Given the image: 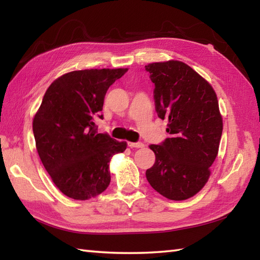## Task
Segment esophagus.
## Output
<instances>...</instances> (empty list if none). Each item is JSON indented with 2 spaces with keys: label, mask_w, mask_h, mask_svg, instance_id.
Wrapping results in <instances>:
<instances>
[{
  "label": "esophagus",
  "mask_w": 260,
  "mask_h": 260,
  "mask_svg": "<svg viewBox=\"0 0 260 260\" xmlns=\"http://www.w3.org/2000/svg\"><path fill=\"white\" fill-rule=\"evenodd\" d=\"M128 146L129 147H135V148H142V147H144V144H143V143H141V142H139V143H133V142H129L128 143Z\"/></svg>",
  "instance_id": "1"
}]
</instances>
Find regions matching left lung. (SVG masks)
Returning <instances> with one entry per match:
<instances>
[{"label": "left lung", "instance_id": "left-lung-1", "mask_svg": "<svg viewBox=\"0 0 260 260\" xmlns=\"http://www.w3.org/2000/svg\"><path fill=\"white\" fill-rule=\"evenodd\" d=\"M155 85L159 118L171 134L161 145H150L155 163L146 171L154 190L174 201L192 198L206 185L218 155L223 123L217 93L190 66L169 60L145 66Z\"/></svg>", "mask_w": 260, "mask_h": 260}]
</instances>
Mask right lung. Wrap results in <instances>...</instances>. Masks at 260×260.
I'll use <instances>...</instances> for the list:
<instances>
[{"label": "right lung", "mask_w": 260, "mask_h": 260, "mask_svg": "<svg viewBox=\"0 0 260 260\" xmlns=\"http://www.w3.org/2000/svg\"><path fill=\"white\" fill-rule=\"evenodd\" d=\"M127 68L76 70L49 86L32 121L36 147L52 182L74 200H89L110 183L109 162L126 142L97 134L110 85Z\"/></svg>", "instance_id": "right-lung-1"}]
</instances>
